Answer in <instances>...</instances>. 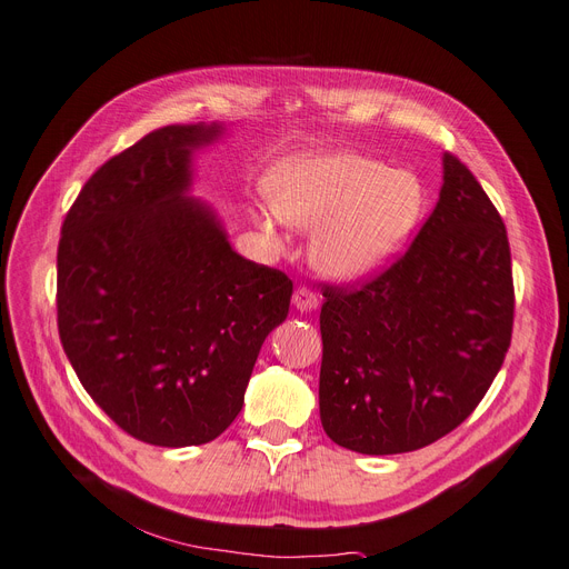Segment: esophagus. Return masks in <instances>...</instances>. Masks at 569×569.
Instances as JSON below:
<instances>
[{
  "label": "esophagus",
  "mask_w": 569,
  "mask_h": 569,
  "mask_svg": "<svg viewBox=\"0 0 569 569\" xmlns=\"http://www.w3.org/2000/svg\"><path fill=\"white\" fill-rule=\"evenodd\" d=\"M318 295L311 290V288H307V286H300L298 290H295V295H292V305L298 307L300 311H311V309H316L318 307Z\"/></svg>",
  "instance_id": "1"
}]
</instances>
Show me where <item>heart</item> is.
<instances>
[{
	"label": "heart",
	"instance_id": "obj_1",
	"mask_svg": "<svg viewBox=\"0 0 569 569\" xmlns=\"http://www.w3.org/2000/svg\"><path fill=\"white\" fill-rule=\"evenodd\" d=\"M286 226L316 230L311 256L337 279H356L400 249L423 211V186L409 171L356 153H323L279 167L267 183ZM277 239V220L262 216Z\"/></svg>",
	"mask_w": 569,
	"mask_h": 569
}]
</instances>
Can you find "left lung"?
<instances>
[{"instance_id":"left-lung-1","label":"left lung","mask_w":569,"mask_h":569,"mask_svg":"<svg viewBox=\"0 0 569 569\" xmlns=\"http://www.w3.org/2000/svg\"><path fill=\"white\" fill-rule=\"evenodd\" d=\"M320 423L369 456L423 449L483 400L511 343L513 279L496 204L453 153L409 249L377 274L326 283Z\"/></svg>"}]
</instances>
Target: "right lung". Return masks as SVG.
I'll return each mask as SVG.
<instances>
[{"label": "right lung", "instance_id": "right-lung-1", "mask_svg": "<svg viewBox=\"0 0 569 569\" xmlns=\"http://www.w3.org/2000/svg\"><path fill=\"white\" fill-rule=\"evenodd\" d=\"M211 126L141 137L86 181L58 243V332L90 398L153 447L216 439L243 405L292 281L232 251L188 200L190 153Z\"/></svg>", "mask_w": 569, "mask_h": 569}]
</instances>
